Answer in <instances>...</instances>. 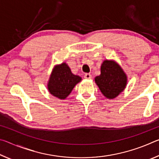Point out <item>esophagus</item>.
<instances>
[{
    "instance_id": "34e87169",
    "label": "esophagus",
    "mask_w": 159,
    "mask_h": 159,
    "mask_svg": "<svg viewBox=\"0 0 159 159\" xmlns=\"http://www.w3.org/2000/svg\"><path fill=\"white\" fill-rule=\"evenodd\" d=\"M84 78L85 79H90L91 78H92V76H91V74H85L84 75Z\"/></svg>"
}]
</instances>
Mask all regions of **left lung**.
<instances>
[{
  "label": "left lung",
  "mask_w": 159,
  "mask_h": 159,
  "mask_svg": "<svg viewBox=\"0 0 159 159\" xmlns=\"http://www.w3.org/2000/svg\"><path fill=\"white\" fill-rule=\"evenodd\" d=\"M95 80L107 98L114 99L124 90L127 77L115 61L105 60L101 66V74L97 76Z\"/></svg>",
  "instance_id": "8db88e82"
}]
</instances>
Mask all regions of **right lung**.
<instances>
[{
  "instance_id": "right-lung-1",
  "label": "right lung",
  "mask_w": 159,
  "mask_h": 159,
  "mask_svg": "<svg viewBox=\"0 0 159 159\" xmlns=\"http://www.w3.org/2000/svg\"><path fill=\"white\" fill-rule=\"evenodd\" d=\"M80 80L81 78L72 74L67 64L62 63L53 69L48 83V90L56 98L65 99Z\"/></svg>"
}]
</instances>
